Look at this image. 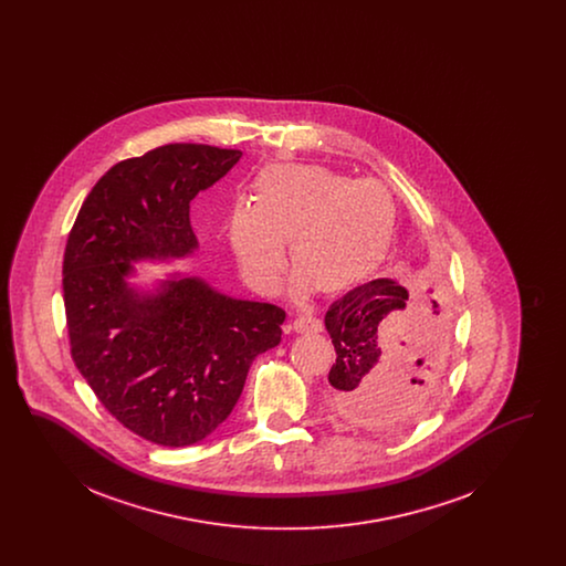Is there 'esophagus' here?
<instances>
[{
	"instance_id": "esophagus-1",
	"label": "esophagus",
	"mask_w": 566,
	"mask_h": 566,
	"mask_svg": "<svg viewBox=\"0 0 566 566\" xmlns=\"http://www.w3.org/2000/svg\"><path fill=\"white\" fill-rule=\"evenodd\" d=\"M293 328L296 333H321L323 323L318 318H312V316H301L293 323Z\"/></svg>"
}]
</instances>
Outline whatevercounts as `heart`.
<instances>
[{
	"label": "heart",
	"instance_id": "heart-1",
	"mask_svg": "<svg viewBox=\"0 0 566 566\" xmlns=\"http://www.w3.org/2000/svg\"><path fill=\"white\" fill-rule=\"evenodd\" d=\"M395 227V206L376 180H352L323 165L277 163L254 180L252 206L227 220V238L243 275L275 289L284 270V243L298 273L296 293H344L381 261Z\"/></svg>",
	"mask_w": 566,
	"mask_h": 566
}]
</instances>
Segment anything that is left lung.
Returning a JSON list of instances; mask_svg holds the SVG:
<instances>
[{
    "mask_svg": "<svg viewBox=\"0 0 566 566\" xmlns=\"http://www.w3.org/2000/svg\"><path fill=\"white\" fill-rule=\"evenodd\" d=\"M450 318L437 298L379 277L331 303L324 324L337 352L328 401L354 427L401 431L429 407Z\"/></svg>",
    "mask_w": 566,
    "mask_h": 566,
    "instance_id": "left-lung-1",
    "label": "left lung"
}]
</instances>
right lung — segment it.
Listing matches in <instances>:
<instances>
[{
	"mask_svg": "<svg viewBox=\"0 0 566 566\" xmlns=\"http://www.w3.org/2000/svg\"><path fill=\"white\" fill-rule=\"evenodd\" d=\"M242 150L167 144L116 163L86 195L63 256L72 358L99 403L165 448L206 439L233 411L252 360L282 339L286 312L222 295L199 277L155 293L127 284L137 261L197 250L190 201Z\"/></svg>",
	"mask_w": 566,
	"mask_h": 566,
	"instance_id": "obj_1",
	"label": "right lung"
}]
</instances>
